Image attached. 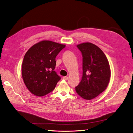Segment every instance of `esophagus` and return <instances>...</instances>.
I'll list each match as a JSON object with an SVG mask.
<instances>
[{
    "mask_svg": "<svg viewBox=\"0 0 133 133\" xmlns=\"http://www.w3.org/2000/svg\"><path fill=\"white\" fill-rule=\"evenodd\" d=\"M63 79H64V80H67L68 79V76H63Z\"/></svg>",
    "mask_w": 133,
    "mask_h": 133,
    "instance_id": "34e87169",
    "label": "esophagus"
}]
</instances>
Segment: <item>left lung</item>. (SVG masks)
Wrapping results in <instances>:
<instances>
[{"label":"left lung","instance_id":"8db88e82","mask_svg":"<svg viewBox=\"0 0 133 133\" xmlns=\"http://www.w3.org/2000/svg\"><path fill=\"white\" fill-rule=\"evenodd\" d=\"M77 47L83 56V75L75 90L83 99L91 100L107 88L111 74L109 64L105 54L95 44L84 43Z\"/></svg>","mask_w":133,"mask_h":133}]
</instances>
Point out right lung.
Segmentation results:
<instances>
[{
    "label": "right lung",
    "instance_id": "add662e5",
    "mask_svg": "<svg viewBox=\"0 0 133 133\" xmlns=\"http://www.w3.org/2000/svg\"><path fill=\"white\" fill-rule=\"evenodd\" d=\"M65 45L49 41L34 44L27 51L22 64V77L28 89L38 96L53 91L61 78L54 70L55 58Z\"/></svg>",
    "mask_w": 133,
    "mask_h": 133
}]
</instances>
